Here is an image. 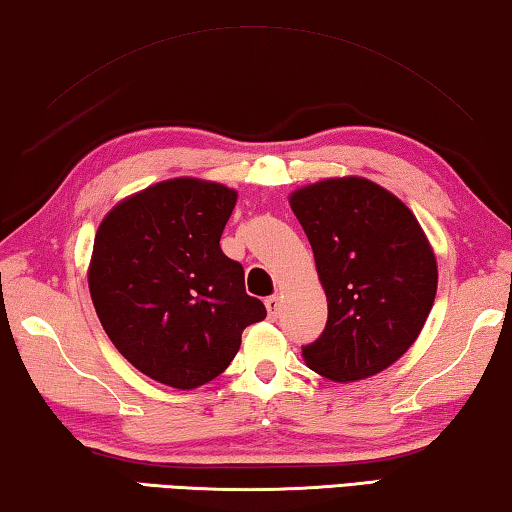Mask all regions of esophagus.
Listing matches in <instances>:
<instances>
[{"label": "esophagus", "instance_id": "34e87169", "mask_svg": "<svg viewBox=\"0 0 512 512\" xmlns=\"http://www.w3.org/2000/svg\"><path fill=\"white\" fill-rule=\"evenodd\" d=\"M265 309H267V316H270L272 320H277L279 311H281V297H279V295L267 297V300H265Z\"/></svg>", "mask_w": 512, "mask_h": 512}]
</instances>
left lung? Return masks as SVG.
Instances as JSON below:
<instances>
[{"label":"left lung","mask_w":512,"mask_h":512,"mask_svg":"<svg viewBox=\"0 0 512 512\" xmlns=\"http://www.w3.org/2000/svg\"><path fill=\"white\" fill-rule=\"evenodd\" d=\"M316 258L327 327L304 345L334 382L382 373L412 348L437 295L435 251L414 212L361 176L325 178L288 196Z\"/></svg>","instance_id":"1"}]
</instances>
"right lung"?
<instances>
[{"label":"right lung","instance_id":"right-lung-1","mask_svg":"<svg viewBox=\"0 0 512 512\" xmlns=\"http://www.w3.org/2000/svg\"><path fill=\"white\" fill-rule=\"evenodd\" d=\"M238 192L201 178L155 183L107 212L93 240L89 290L109 341L132 366L190 391L238 355L265 306L219 238Z\"/></svg>","mask_w":512,"mask_h":512}]
</instances>
